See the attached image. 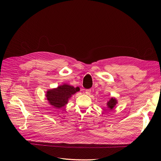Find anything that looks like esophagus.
<instances>
[{
  "instance_id": "1",
  "label": "esophagus",
  "mask_w": 161,
  "mask_h": 161,
  "mask_svg": "<svg viewBox=\"0 0 161 161\" xmlns=\"http://www.w3.org/2000/svg\"><path fill=\"white\" fill-rule=\"evenodd\" d=\"M91 92V90L90 89L86 90V95H90Z\"/></svg>"
}]
</instances>
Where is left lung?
Returning <instances> with one entry per match:
<instances>
[{"label":"left lung","instance_id":"left-lung-1","mask_svg":"<svg viewBox=\"0 0 161 161\" xmlns=\"http://www.w3.org/2000/svg\"><path fill=\"white\" fill-rule=\"evenodd\" d=\"M117 103V100L116 99L114 98H112L110 100H109L108 103H107V105H108V108H109V109H112L115 106V105Z\"/></svg>","mask_w":161,"mask_h":161}]
</instances>
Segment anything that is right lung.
<instances>
[{"label":"right lung","mask_w":161,"mask_h":161,"mask_svg":"<svg viewBox=\"0 0 161 161\" xmlns=\"http://www.w3.org/2000/svg\"><path fill=\"white\" fill-rule=\"evenodd\" d=\"M80 91L79 87H74L69 85L64 84L56 89L47 91L46 97L49 103L55 108H61L65 106L69 98L76 92Z\"/></svg>","instance_id":"right-lung-1"}]
</instances>
